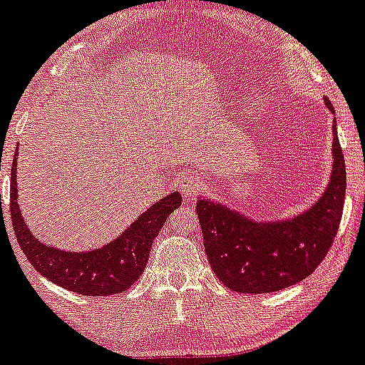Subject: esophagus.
Instances as JSON below:
<instances>
[{
  "label": "esophagus",
  "instance_id": "esophagus-1",
  "mask_svg": "<svg viewBox=\"0 0 365 365\" xmlns=\"http://www.w3.org/2000/svg\"><path fill=\"white\" fill-rule=\"evenodd\" d=\"M178 187L183 194L192 195V192L195 189V180L192 176H183V178L178 180Z\"/></svg>",
  "mask_w": 365,
  "mask_h": 365
}]
</instances>
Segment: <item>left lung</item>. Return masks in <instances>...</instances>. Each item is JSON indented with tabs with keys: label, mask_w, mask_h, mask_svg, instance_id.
I'll use <instances>...</instances> for the list:
<instances>
[{
	"label": "left lung",
	"mask_w": 365,
	"mask_h": 365,
	"mask_svg": "<svg viewBox=\"0 0 365 365\" xmlns=\"http://www.w3.org/2000/svg\"><path fill=\"white\" fill-rule=\"evenodd\" d=\"M324 106L334 114L331 102ZM332 168L326 189L307 210L287 218L256 220L218 199H197L204 250L215 275L232 291L275 293L307 279L329 251L341 222L346 170L332 121Z\"/></svg>",
	"instance_id": "obj_1"
}]
</instances>
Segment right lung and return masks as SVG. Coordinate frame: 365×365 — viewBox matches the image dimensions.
<instances>
[{
    "label": "right lung",
    "instance_id": "1",
    "mask_svg": "<svg viewBox=\"0 0 365 365\" xmlns=\"http://www.w3.org/2000/svg\"><path fill=\"white\" fill-rule=\"evenodd\" d=\"M17 158L11 164L10 213L19 246L36 270L63 289L83 296H109L130 289L145 270L154 239L164 222L182 206L178 192L164 195L131 223L119 237L90 251H67L41 242L29 230L19 207Z\"/></svg>",
    "mask_w": 365,
    "mask_h": 365
}]
</instances>
